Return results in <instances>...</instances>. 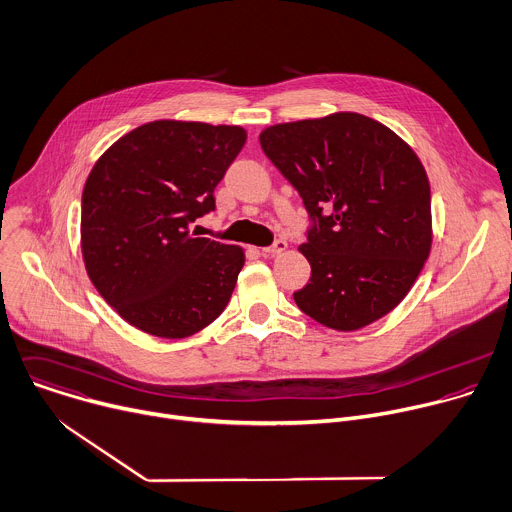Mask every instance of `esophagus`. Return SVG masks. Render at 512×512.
<instances>
[{
  "mask_svg": "<svg viewBox=\"0 0 512 512\" xmlns=\"http://www.w3.org/2000/svg\"><path fill=\"white\" fill-rule=\"evenodd\" d=\"M286 248H288V244H286L284 240H276L274 244L262 248V252H264V254H280V252H284Z\"/></svg>",
  "mask_w": 512,
  "mask_h": 512,
  "instance_id": "34e87169",
  "label": "esophagus"
}]
</instances>
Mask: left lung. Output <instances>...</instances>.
<instances>
[{
    "mask_svg": "<svg viewBox=\"0 0 512 512\" xmlns=\"http://www.w3.org/2000/svg\"><path fill=\"white\" fill-rule=\"evenodd\" d=\"M260 145L311 222L300 246L311 280L294 292L298 309L337 331L393 311L432 246L430 181L412 147L357 113L274 125Z\"/></svg>",
    "mask_w": 512,
    "mask_h": 512,
    "instance_id": "8db88e82",
    "label": "left lung"
}]
</instances>
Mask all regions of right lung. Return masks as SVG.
<instances>
[{
    "label": "right lung",
    "instance_id": "add662e5",
    "mask_svg": "<svg viewBox=\"0 0 512 512\" xmlns=\"http://www.w3.org/2000/svg\"><path fill=\"white\" fill-rule=\"evenodd\" d=\"M244 143L242 127L153 121L92 167L80 220L86 272L133 327L183 339L224 313L244 252L197 238L191 224L216 210L214 189Z\"/></svg>",
    "mask_w": 512,
    "mask_h": 512
}]
</instances>
